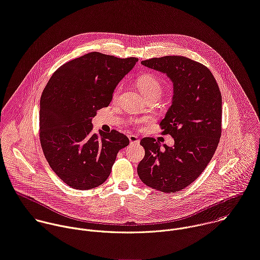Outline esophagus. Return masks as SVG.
<instances>
[{
	"mask_svg": "<svg viewBox=\"0 0 260 260\" xmlns=\"http://www.w3.org/2000/svg\"><path fill=\"white\" fill-rule=\"evenodd\" d=\"M128 140H129L131 144H139L140 143L139 138L137 136H135V135H129L128 136Z\"/></svg>",
	"mask_w": 260,
	"mask_h": 260,
	"instance_id": "esophagus-1",
	"label": "esophagus"
}]
</instances>
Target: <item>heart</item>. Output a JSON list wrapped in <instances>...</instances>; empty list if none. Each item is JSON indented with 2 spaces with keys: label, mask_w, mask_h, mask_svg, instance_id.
Segmentation results:
<instances>
[{
  "label": "heart",
  "mask_w": 260,
  "mask_h": 260,
  "mask_svg": "<svg viewBox=\"0 0 260 260\" xmlns=\"http://www.w3.org/2000/svg\"><path fill=\"white\" fill-rule=\"evenodd\" d=\"M137 85L145 98L151 95L160 96L162 93L161 82L152 74L141 75L137 79ZM120 90H121V86L119 85L114 92V99L118 96V94L120 93Z\"/></svg>",
  "instance_id": "1"
}]
</instances>
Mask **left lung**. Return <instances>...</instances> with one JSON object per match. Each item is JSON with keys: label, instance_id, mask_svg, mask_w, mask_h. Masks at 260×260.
Returning <instances> with one entry per match:
<instances>
[{"label": "left lung", "instance_id": "8db88e82", "mask_svg": "<svg viewBox=\"0 0 260 260\" xmlns=\"http://www.w3.org/2000/svg\"><path fill=\"white\" fill-rule=\"evenodd\" d=\"M171 80L174 95L160 125L175 140L172 147L153 138L141 144L145 157L138 175L148 187L179 192L193 183L211 160L221 135V94L211 71L183 56H164L142 61Z\"/></svg>", "mask_w": 260, "mask_h": 260}]
</instances>
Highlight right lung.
Returning a JSON list of instances; mask_svg holds the SVG:
<instances>
[{
  "mask_svg": "<svg viewBox=\"0 0 260 260\" xmlns=\"http://www.w3.org/2000/svg\"><path fill=\"white\" fill-rule=\"evenodd\" d=\"M138 59L92 52L59 67L40 104V139L55 174L69 187L90 190L109 177L117 153L128 138L112 131L93 133L92 119L107 107L119 81Z\"/></svg>",
  "mask_w": 260,
  "mask_h": 260,
  "instance_id": "add662e5",
  "label": "right lung"
}]
</instances>
